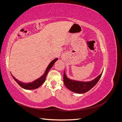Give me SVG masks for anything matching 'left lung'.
Returning <instances> with one entry per match:
<instances>
[{
    "label": "left lung",
    "instance_id": "left-lung-1",
    "mask_svg": "<svg viewBox=\"0 0 122 122\" xmlns=\"http://www.w3.org/2000/svg\"><path fill=\"white\" fill-rule=\"evenodd\" d=\"M102 73L93 80L88 82L77 81L67 78L65 72L64 73V83L66 87L70 91L78 94L85 93L92 89L100 79Z\"/></svg>",
    "mask_w": 122,
    "mask_h": 122
}]
</instances>
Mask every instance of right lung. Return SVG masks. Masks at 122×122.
Returning <instances> with one entry per match:
<instances>
[{"instance_id":"1","label":"right lung","mask_w":122,"mask_h":122,"mask_svg":"<svg viewBox=\"0 0 122 122\" xmlns=\"http://www.w3.org/2000/svg\"><path fill=\"white\" fill-rule=\"evenodd\" d=\"M57 60H58V58H56L54 59V60H53L49 64L48 66V67L47 68V69L46 70L45 73H44L41 77H40V78H38V79H36L35 81H34L30 82V83H23L22 82H21L19 80H18L16 78H15V77H14L12 74L11 75H12L14 79L17 82V83L19 84L20 86L24 88V89H26V90L36 89V88H37L39 87H40L44 82H45V81L46 80V76L47 75L50 69L52 67V66L55 62V61H57Z\"/></svg>"}]
</instances>
